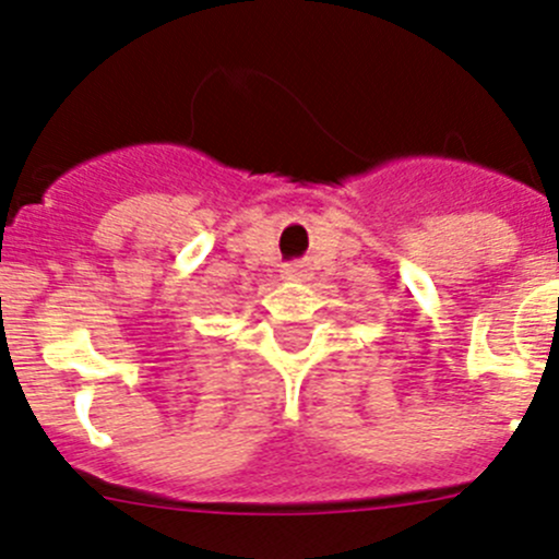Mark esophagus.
<instances>
[{"label":"esophagus","mask_w":559,"mask_h":559,"mask_svg":"<svg viewBox=\"0 0 559 559\" xmlns=\"http://www.w3.org/2000/svg\"><path fill=\"white\" fill-rule=\"evenodd\" d=\"M307 266H304V263H287L285 269H282V277L285 280H290V282H301V280H307Z\"/></svg>","instance_id":"obj_1"}]
</instances>
